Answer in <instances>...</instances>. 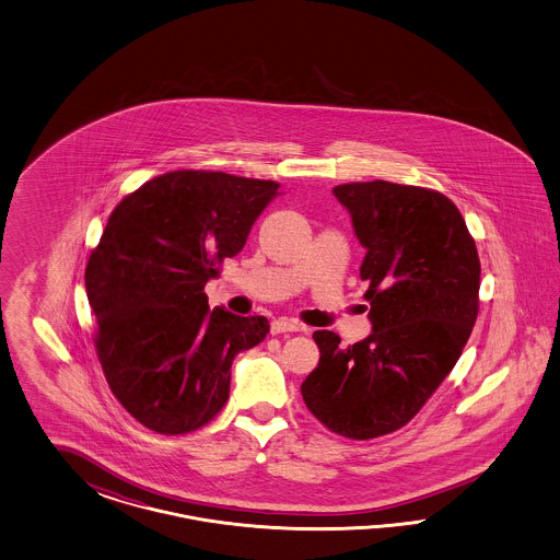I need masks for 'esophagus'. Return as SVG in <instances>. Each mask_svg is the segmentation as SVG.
Returning a JSON list of instances; mask_svg holds the SVG:
<instances>
[{"instance_id":"esophagus-1","label":"esophagus","mask_w":560,"mask_h":560,"mask_svg":"<svg viewBox=\"0 0 560 560\" xmlns=\"http://www.w3.org/2000/svg\"><path fill=\"white\" fill-rule=\"evenodd\" d=\"M304 330V326L298 323V320H288V318H279V320H272L271 332L272 335H281V332H300Z\"/></svg>"}]
</instances>
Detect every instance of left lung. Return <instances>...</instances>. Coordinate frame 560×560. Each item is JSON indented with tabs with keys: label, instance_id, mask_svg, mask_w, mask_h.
<instances>
[{
	"label": "left lung",
	"instance_id": "left-lung-1",
	"mask_svg": "<svg viewBox=\"0 0 560 560\" xmlns=\"http://www.w3.org/2000/svg\"><path fill=\"white\" fill-rule=\"evenodd\" d=\"M332 192L368 250L373 330L347 349L316 330L320 361L302 396L332 433L373 440L405 427L454 370L478 316L480 260L458 207L438 190L372 180Z\"/></svg>",
	"mask_w": 560,
	"mask_h": 560
}]
</instances>
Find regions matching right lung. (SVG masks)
Wrapping results in <instances>:
<instances>
[{"instance_id": "obj_1", "label": "right lung", "mask_w": 560, "mask_h": 560, "mask_svg": "<svg viewBox=\"0 0 560 560\" xmlns=\"http://www.w3.org/2000/svg\"><path fill=\"white\" fill-rule=\"evenodd\" d=\"M277 195L272 180L174 170L110 213L85 267L96 353L117 400L155 433L209 423L228 402L234 357L267 337L265 316L209 312L203 289Z\"/></svg>"}]
</instances>
